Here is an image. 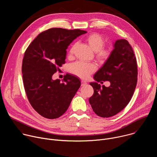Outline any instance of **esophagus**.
Here are the masks:
<instances>
[{
  "label": "esophagus",
  "mask_w": 157,
  "mask_h": 157,
  "mask_svg": "<svg viewBox=\"0 0 157 157\" xmlns=\"http://www.w3.org/2000/svg\"><path fill=\"white\" fill-rule=\"evenodd\" d=\"M81 86H85V85L87 84L86 81H83V80H82V81H81Z\"/></svg>",
  "instance_id": "34e87169"
}]
</instances>
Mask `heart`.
Instances as JSON below:
<instances>
[{"instance_id":"b5f03b06","label":"heart","mask_w":157,"mask_h":157,"mask_svg":"<svg viewBox=\"0 0 157 157\" xmlns=\"http://www.w3.org/2000/svg\"><path fill=\"white\" fill-rule=\"evenodd\" d=\"M85 40L92 50L95 52L96 58L99 63H104L109 59L111 55V51L104 47L105 39L102 35L97 33H93L88 35L85 38ZM75 47V43L71 46L68 52V56L70 58L73 55ZM96 70V67L94 64L81 61L76 62L70 67V73L82 79L87 78Z\"/></svg>"}]
</instances>
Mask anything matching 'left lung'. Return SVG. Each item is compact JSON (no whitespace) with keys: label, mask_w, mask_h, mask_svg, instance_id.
Here are the masks:
<instances>
[{"label":"left lung","mask_w":157,"mask_h":157,"mask_svg":"<svg viewBox=\"0 0 157 157\" xmlns=\"http://www.w3.org/2000/svg\"><path fill=\"white\" fill-rule=\"evenodd\" d=\"M109 59L96 73L97 82L109 81V87H101L91 82L94 94L89 98L93 111L102 117L115 116L130 102L137 82V64L135 54L127 40H117Z\"/></svg>","instance_id":"8db88e82"}]
</instances>
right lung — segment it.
<instances>
[{"label":"right lung","instance_id":"add662e5","mask_svg":"<svg viewBox=\"0 0 157 157\" xmlns=\"http://www.w3.org/2000/svg\"><path fill=\"white\" fill-rule=\"evenodd\" d=\"M86 32L50 29L40 33L25 52L21 67L25 91L32 107L44 118L61 116L81 86L79 78L72 75L66 74L62 82L52 76L65 63L69 44Z\"/></svg>","mask_w":157,"mask_h":157}]
</instances>
